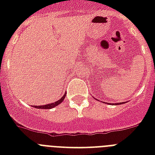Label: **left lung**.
<instances>
[{
  "label": "left lung",
  "instance_id": "8db88e82",
  "mask_svg": "<svg viewBox=\"0 0 155 155\" xmlns=\"http://www.w3.org/2000/svg\"><path fill=\"white\" fill-rule=\"evenodd\" d=\"M96 100H97V99H96ZM123 103H124V102H123ZM123 103H121V102H120V103H117L116 104H123Z\"/></svg>",
  "mask_w": 155,
  "mask_h": 155
}]
</instances>
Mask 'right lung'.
I'll list each match as a JSON object with an SVG mask.
<instances>
[{"label":"right lung","mask_w":155,"mask_h":155,"mask_svg":"<svg viewBox=\"0 0 155 155\" xmlns=\"http://www.w3.org/2000/svg\"><path fill=\"white\" fill-rule=\"evenodd\" d=\"M67 93L65 92V94L63 95V97H61L60 99L58 100V101H57L54 102V103H51V104H45V105H41V106H34L32 105L34 108H42V109H51V108H54V107H56L57 105H58V104H60L63 101V100H64V98H65V97L67 96Z\"/></svg>","instance_id":"right-lung-1"}]
</instances>
